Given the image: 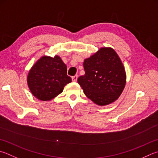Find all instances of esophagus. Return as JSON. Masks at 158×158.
Returning a JSON list of instances; mask_svg holds the SVG:
<instances>
[{
    "label": "esophagus",
    "mask_w": 158,
    "mask_h": 158,
    "mask_svg": "<svg viewBox=\"0 0 158 158\" xmlns=\"http://www.w3.org/2000/svg\"><path fill=\"white\" fill-rule=\"evenodd\" d=\"M77 79H78V76L77 75H74V77H72V80H73V81L74 82H76L77 81Z\"/></svg>",
    "instance_id": "34e87169"
}]
</instances>
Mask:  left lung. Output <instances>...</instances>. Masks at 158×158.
Returning a JSON list of instances; mask_svg holds the SVG:
<instances>
[{"label":"left lung","mask_w":158,"mask_h":158,"mask_svg":"<svg viewBox=\"0 0 158 158\" xmlns=\"http://www.w3.org/2000/svg\"><path fill=\"white\" fill-rule=\"evenodd\" d=\"M85 74L77 81L85 95L98 106L108 105L121 95L127 82L124 65L113 48H99L84 62Z\"/></svg>","instance_id":"1"}]
</instances>
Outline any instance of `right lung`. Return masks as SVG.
<instances>
[{
    "instance_id": "obj_1",
    "label": "right lung",
    "mask_w": 158,
    "mask_h": 158,
    "mask_svg": "<svg viewBox=\"0 0 158 158\" xmlns=\"http://www.w3.org/2000/svg\"><path fill=\"white\" fill-rule=\"evenodd\" d=\"M72 81L67 75V66L61 57L43 56L31 68L27 82L33 95L41 101H50L61 94Z\"/></svg>"
}]
</instances>
